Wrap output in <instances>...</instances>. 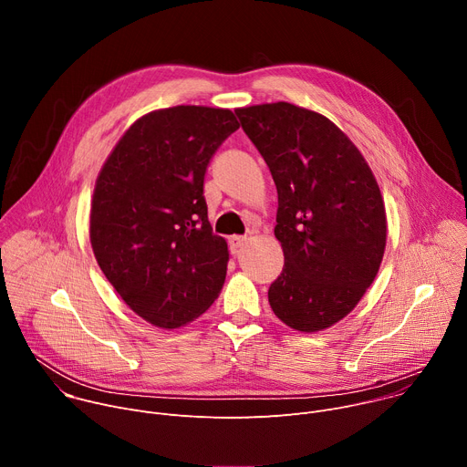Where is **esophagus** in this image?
<instances>
[{
    "instance_id": "1",
    "label": "esophagus",
    "mask_w": 467,
    "mask_h": 467,
    "mask_svg": "<svg viewBox=\"0 0 467 467\" xmlns=\"http://www.w3.org/2000/svg\"><path fill=\"white\" fill-rule=\"evenodd\" d=\"M245 242H247V236H231L229 238V247H231V251L233 253H238L244 245H245Z\"/></svg>"
}]
</instances>
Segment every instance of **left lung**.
Wrapping results in <instances>:
<instances>
[{
    "mask_svg": "<svg viewBox=\"0 0 467 467\" xmlns=\"http://www.w3.org/2000/svg\"><path fill=\"white\" fill-rule=\"evenodd\" d=\"M279 193L283 274L268 290L275 316L301 332L346 317L377 277L386 247L379 184L328 118L286 101L234 110Z\"/></svg>",
    "mask_w": 467,
    "mask_h": 467,
    "instance_id": "8db88e82",
    "label": "left lung"
}]
</instances>
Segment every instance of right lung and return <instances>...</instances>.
I'll use <instances>...</instances> for the list:
<instances>
[{"label": "right lung", "mask_w": 467, "mask_h": 467, "mask_svg": "<svg viewBox=\"0 0 467 467\" xmlns=\"http://www.w3.org/2000/svg\"><path fill=\"white\" fill-rule=\"evenodd\" d=\"M238 127L229 109L150 112L125 130L98 175L96 260L129 308L155 327L177 328L202 316L225 283L227 242L213 233L203 182Z\"/></svg>", "instance_id": "add662e5"}]
</instances>
